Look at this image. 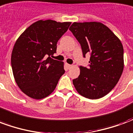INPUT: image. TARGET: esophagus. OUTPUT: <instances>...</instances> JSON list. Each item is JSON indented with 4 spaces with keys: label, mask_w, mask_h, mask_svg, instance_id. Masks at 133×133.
I'll use <instances>...</instances> for the list:
<instances>
[{
    "label": "esophagus",
    "mask_w": 133,
    "mask_h": 133,
    "mask_svg": "<svg viewBox=\"0 0 133 133\" xmlns=\"http://www.w3.org/2000/svg\"><path fill=\"white\" fill-rule=\"evenodd\" d=\"M66 65L68 68H70L72 67V65H70V64H66Z\"/></svg>",
    "instance_id": "esophagus-1"
}]
</instances>
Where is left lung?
I'll use <instances>...</instances> for the list:
<instances>
[{
    "instance_id": "1",
    "label": "left lung",
    "mask_w": 133,
    "mask_h": 133,
    "mask_svg": "<svg viewBox=\"0 0 133 133\" xmlns=\"http://www.w3.org/2000/svg\"><path fill=\"white\" fill-rule=\"evenodd\" d=\"M69 30L81 44L84 58L90 54L88 68L72 83L79 94L89 99L103 98L113 89L124 68L123 47L108 28L99 22L73 23Z\"/></svg>"
}]
</instances>
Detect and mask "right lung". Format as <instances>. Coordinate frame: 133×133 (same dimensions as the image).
<instances>
[{
  "label": "right lung",
  "instance_id": "add662e5",
  "mask_svg": "<svg viewBox=\"0 0 133 133\" xmlns=\"http://www.w3.org/2000/svg\"><path fill=\"white\" fill-rule=\"evenodd\" d=\"M70 22L38 21L16 41L11 55L14 78L20 89L33 99H42L55 90L65 72L63 63L52 59L57 43Z\"/></svg>",
  "mask_w": 133,
  "mask_h": 133
}]
</instances>
